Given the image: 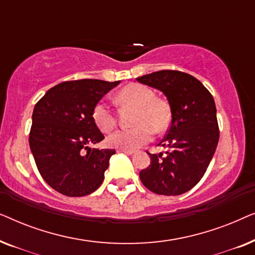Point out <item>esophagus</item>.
Wrapping results in <instances>:
<instances>
[{"label": "esophagus", "instance_id": "obj_1", "mask_svg": "<svg viewBox=\"0 0 255 255\" xmlns=\"http://www.w3.org/2000/svg\"><path fill=\"white\" fill-rule=\"evenodd\" d=\"M117 152L121 153H127V154H133L134 149H127V148H118Z\"/></svg>", "mask_w": 255, "mask_h": 255}]
</instances>
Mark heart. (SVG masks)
Segmentation results:
<instances>
[{"label":"heart","instance_id":"obj_1","mask_svg":"<svg viewBox=\"0 0 255 255\" xmlns=\"http://www.w3.org/2000/svg\"><path fill=\"white\" fill-rule=\"evenodd\" d=\"M117 102L121 106L137 108L131 128L117 130L108 137V144L116 148L132 149L151 140L153 132H163L172 121L170 108L166 101L158 99L154 90L140 83H130L118 92ZM92 117L94 123L102 132H110L116 125V116L106 102L94 107Z\"/></svg>","mask_w":255,"mask_h":255}]
</instances>
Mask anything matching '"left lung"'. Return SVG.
Wrapping results in <instances>:
<instances>
[{"mask_svg": "<svg viewBox=\"0 0 255 255\" xmlns=\"http://www.w3.org/2000/svg\"><path fill=\"white\" fill-rule=\"evenodd\" d=\"M156 88L169 102L172 121L159 145L166 154H147L151 165L139 177L148 190L176 196L190 190L203 177L217 147L219 128L214 97L193 75L163 69L137 78Z\"/></svg>", "mask_w": 255, "mask_h": 255, "instance_id": "obj_1", "label": "left lung"}]
</instances>
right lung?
Segmentation results:
<instances>
[{
  "label": "right lung",
  "mask_w": 255,
  "mask_h": 255,
  "mask_svg": "<svg viewBox=\"0 0 255 255\" xmlns=\"http://www.w3.org/2000/svg\"><path fill=\"white\" fill-rule=\"evenodd\" d=\"M118 83L95 79L65 81L48 89L34 106L30 148L41 177L58 193L81 197L102 184L116 151L88 147L104 139L92 113Z\"/></svg>",
  "instance_id": "1"
}]
</instances>
